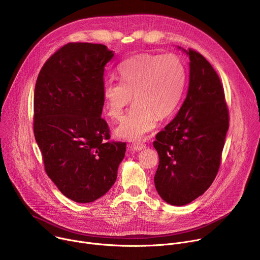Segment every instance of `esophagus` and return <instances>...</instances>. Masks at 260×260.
<instances>
[{"label":"esophagus","mask_w":260,"mask_h":260,"mask_svg":"<svg viewBox=\"0 0 260 260\" xmlns=\"http://www.w3.org/2000/svg\"><path fill=\"white\" fill-rule=\"evenodd\" d=\"M132 148L135 150V151H141L143 149H145L146 148V144L144 143H141V142H135L133 145H132Z\"/></svg>","instance_id":"obj_1"}]
</instances>
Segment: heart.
<instances>
[{
	"instance_id": "heart-1",
	"label": "heart",
	"mask_w": 260,
	"mask_h": 260,
	"mask_svg": "<svg viewBox=\"0 0 260 260\" xmlns=\"http://www.w3.org/2000/svg\"><path fill=\"white\" fill-rule=\"evenodd\" d=\"M119 75L121 81L105 83L103 102L107 115L119 119L134 95L136 104L115 129L128 141L142 140L155 128L157 117L176 112L187 81L184 62L172 53L134 56L119 67Z\"/></svg>"
}]
</instances>
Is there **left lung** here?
<instances>
[{"label":"left lung","instance_id":"left-lung-1","mask_svg":"<svg viewBox=\"0 0 260 260\" xmlns=\"http://www.w3.org/2000/svg\"><path fill=\"white\" fill-rule=\"evenodd\" d=\"M185 52L190 59L186 99L153 142L159 156L155 188L164 201L174 206L189 204L211 186L230 125L218 74L200 52L191 48Z\"/></svg>","mask_w":260,"mask_h":260}]
</instances>
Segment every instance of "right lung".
<instances>
[{"mask_svg":"<svg viewBox=\"0 0 260 260\" xmlns=\"http://www.w3.org/2000/svg\"><path fill=\"white\" fill-rule=\"evenodd\" d=\"M107 46L68 43L42 67L34 94V135L45 172L77 203L103 197L115 183L126 143L109 141L101 117Z\"/></svg>","mask_w":260,"mask_h":260,"instance_id":"right-lung-1","label":"right lung"}]
</instances>
